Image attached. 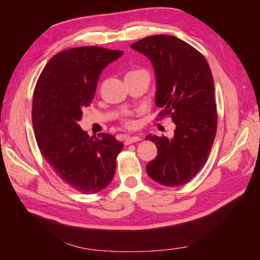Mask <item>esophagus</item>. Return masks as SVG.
Returning a JSON list of instances; mask_svg holds the SVG:
<instances>
[{
  "instance_id": "obj_1",
  "label": "esophagus",
  "mask_w": 260,
  "mask_h": 260,
  "mask_svg": "<svg viewBox=\"0 0 260 260\" xmlns=\"http://www.w3.org/2000/svg\"><path fill=\"white\" fill-rule=\"evenodd\" d=\"M142 139H141L140 137L138 136H132V137H127V139H125L124 141V144H132V143H136V142H139V141H141Z\"/></svg>"
}]
</instances>
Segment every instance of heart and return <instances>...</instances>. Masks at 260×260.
<instances>
[{"mask_svg":"<svg viewBox=\"0 0 260 260\" xmlns=\"http://www.w3.org/2000/svg\"><path fill=\"white\" fill-rule=\"evenodd\" d=\"M135 72H140V70H135ZM132 73V72H131ZM122 123L125 125L127 128H133L136 127V121L132 119V118H124L122 120Z\"/></svg>","mask_w":260,"mask_h":260,"instance_id":"obj_1","label":"heart"}]
</instances>
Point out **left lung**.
Here are the masks:
<instances>
[{
    "mask_svg": "<svg viewBox=\"0 0 260 260\" xmlns=\"http://www.w3.org/2000/svg\"><path fill=\"white\" fill-rule=\"evenodd\" d=\"M131 48L154 66L159 118L170 116L175 136H147L157 156L146 166L147 175L166 186H179L194 178L207 161L217 131L215 84L206 58L192 45L174 36L156 35Z\"/></svg>",
    "mask_w": 260,
    "mask_h": 260,
    "instance_id": "1",
    "label": "left lung"
}]
</instances>
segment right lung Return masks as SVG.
I'll use <instances>...</instances> for the list:
<instances>
[{"mask_svg":"<svg viewBox=\"0 0 260 260\" xmlns=\"http://www.w3.org/2000/svg\"><path fill=\"white\" fill-rule=\"evenodd\" d=\"M121 55L100 46L61 51L45 65L35 88L32 124L40 152L55 174L83 194L111 183L123 147L112 135L90 137L79 125L102 70Z\"/></svg>","mask_w":260,"mask_h":260,"instance_id":"obj_1","label":"right lung"}]
</instances>
